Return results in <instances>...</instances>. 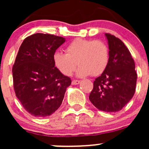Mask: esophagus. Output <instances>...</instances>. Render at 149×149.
I'll use <instances>...</instances> for the list:
<instances>
[{"label":"esophagus","instance_id":"obj_1","mask_svg":"<svg viewBox=\"0 0 149 149\" xmlns=\"http://www.w3.org/2000/svg\"><path fill=\"white\" fill-rule=\"evenodd\" d=\"M80 83V81L79 80H73L72 81V85H77Z\"/></svg>","mask_w":149,"mask_h":149}]
</instances>
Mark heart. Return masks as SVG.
Masks as SVG:
<instances>
[{"label":"heart","instance_id":"obj_1","mask_svg":"<svg viewBox=\"0 0 149 149\" xmlns=\"http://www.w3.org/2000/svg\"><path fill=\"white\" fill-rule=\"evenodd\" d=\"M66 54L56 52L53 55L55 67L65 76H70L79 66L76 74L84 77L102 74L109 63V48L101 40L76 38L65 47Z\"/></svg>","mask_w":149,"mask_h":149}]
</instances>
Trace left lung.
<instances>
[{
  "label": "left lung",
  "instance_id": "1",
  "mask_svg": "<svg viewBox=\"0 0 149 149\" xmlns=\"http://www.w3.org/2000/svg\"><path fill=\"white\" fill-rule=\"evenodd\" d=\"M109 45V63L94 81L89 100L100 110H121L133 97L137 73L134 60L124 43L115 36L105 34Z\"/></svg>",
  "mask_w": 149,
  "mask_h": 149
}]
</instances>
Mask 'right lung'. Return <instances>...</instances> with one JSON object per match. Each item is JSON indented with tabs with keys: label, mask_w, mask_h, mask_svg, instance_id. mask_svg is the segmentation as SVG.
Here are the masks:
<instances>
[{
	"label": "right lung",
	"mask_w": 149,
	"mask_h": 149,
	"mask_svg": "<svg viewBox=\"0 0 149 149\" xmlns=\"http://www.w3.org/2000/svg\"><path fill=\"white\" fill-rule=\"evenodd\" d=\"M65 38L37 33L22 42L12 68L15 94L31 115L45 118L62 104L71 80L55 67L53 55Z\"/></svg>",
	"instance_id": "add662e5"
}]
</instances>
